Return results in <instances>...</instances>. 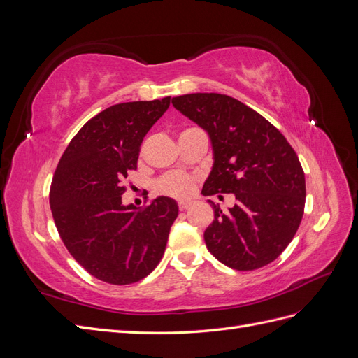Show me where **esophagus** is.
Returning a JSON list of instances; mask_svg holds the SVG:
<instances>
[{
	"mask_svg": "<svg viewBox=\"0 0 358 358\" xmlns=\"http://www.w3.org/2000/svg\"><path fill=\"white\" fill-rule=\"evenodd\" d=\"M191 204H192L191 201H179V209L180 210H187Z\"/></svg>",
	"mask_w": 358,
	"mask_h": 358,
	"instance_id": "34e87169",
	"label": "esophagus"
}]
</instances>
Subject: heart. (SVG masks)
I'll use <instances>...</instances> for the list:
<instances>
[{
  "label": "heart",
  "instance_id": "heart-1",
  "mask_svg": "<svg viewBox=\"0 0 358 358\" xmlns=\"http://www.w3.org/2000/svg\"><path fill=\"white\" fill-rule=\"evenodd\" d=\"M161 192L176 199H187L194 191V178L187 173H169L158 182Z\"/></svg>",
  "mask_w": 358,
  "mask_h": 358
}]
</instances>
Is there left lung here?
<instances>
[{
	"label": "left lung",
	"mask_w": 358,
	"mask_h": 358,
	"mask_svg": "<svg viewBox=\"0 0 358 358\" xmlns=\"http://www.w3.org/2000/svg\"><path fill=\"white\" fill-rule=\"evenodd\" d=\"M171 103L209 136L213 164L203 196L236 197L229 212L208 200L215 212L204 231L209 252L236 270L272 263L292 241L305 209V173L294 149L267 119L233 96L197 92Z\"/></svg>",
	"instance_id": "8db88e82"
}]
</instances>
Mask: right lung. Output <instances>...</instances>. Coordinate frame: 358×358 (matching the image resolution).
Listing matches in <instances>:
<instances>
[{"instance_id":"1","label":"right lung","mask_w":358,"mask_h":358,"mask_svg":"<svg viewBox=\"0 0 358 358\" xmlns=\"http://www.w3.org/2000/svg\"><path fill=\"white\" fill-rule=\"evenodd\" d=\"M169 106L170 96L107 107L80 128L53 175L49 203L61 239L104 282H137L166 251L176 200L159 196L137 210L122 203V183L137 169L143 137Z\"/></svg>"}]
</instances>
